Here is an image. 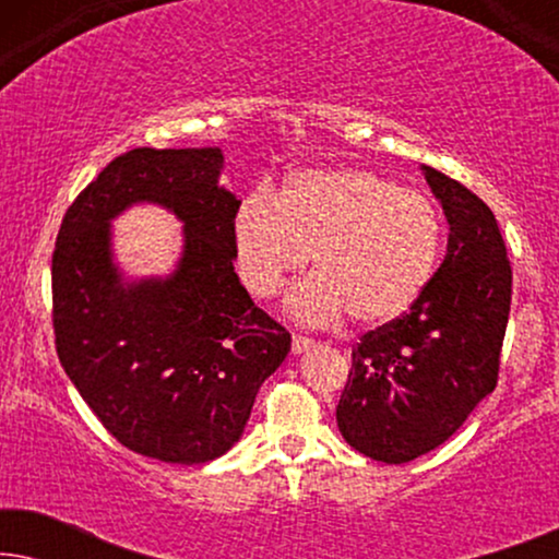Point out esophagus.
<instances>
[{"label":"esophagus","mask_w":559,"mask_h":559,"mask_svg":"<svg viewBox=\"0 0 559 559\" xmlns=\"http://www.w3.org/2000/svg\"><path fill=\"white\" fill-rule=\"evenodd\" d=\"M316 346V341L308 338V335H293V354H305Z\"/></svg>","instance_id":"esophagus-1"}]
</instances>
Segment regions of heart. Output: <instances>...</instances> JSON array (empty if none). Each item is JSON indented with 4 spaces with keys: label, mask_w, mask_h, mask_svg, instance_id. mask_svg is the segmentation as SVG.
<instances>
[{
    "label": "heart",
    "mask_w": 559,
    "mask_h": 559,
    "mask_svg": "<svg viewBox=\"0 0 559 559\" xmlns=\"http://www.w3.org/2000/svg\"><path fill=\"white\" fill-rule=\"evenodd\" d=\"M442 243L440 205L366 167L302 170L280 195L249 193L234 216L236 264L259 297L312 254L318 274L287 295V308L316 325L346 312L366 328L402 318L430 287Z\"/></svg>",
    "instance_id": "heart-1"
}]
</instances>
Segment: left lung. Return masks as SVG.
<instances>
[{"mask_svg": "<svg viewBox=\"0 0 559 559\" xmlns=\"http://www.w3.org/2000/svg\"><path fill=\"white\" fill-rule=\"evenodd\" d=\"M450 224L448 254L402 318L361 335L335 407L350 448L409 463L442 445L496 389L511 308V262L493 211L423 167Z\"/></svg>", "mask_w": 559, "mask_h": 559, "instance_id": "left-lung-1", "label": "left lung"}]
</instances>
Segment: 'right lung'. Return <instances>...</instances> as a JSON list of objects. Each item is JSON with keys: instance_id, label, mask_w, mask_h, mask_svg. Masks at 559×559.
<instances>
[{"instance_id": "1", "label": "right lung", "mask_w": 559, "mask_h": 559, "mask_svg": "<svg viewBox=\"0 0 559 559\" xmlns=\"http://www.w3.org/2000/svg\"><path fill=\"white\" fill-rule=\"evenodd\" d=\"M218 147H136L81 190L52 251V331L68 379L121 445L165 463L231 450L289 333L234 272L241 201L218 186ZM170 207L187 228L179 270L121 283L110 218L132 202Z\"/></svg>"}]
</instances>
